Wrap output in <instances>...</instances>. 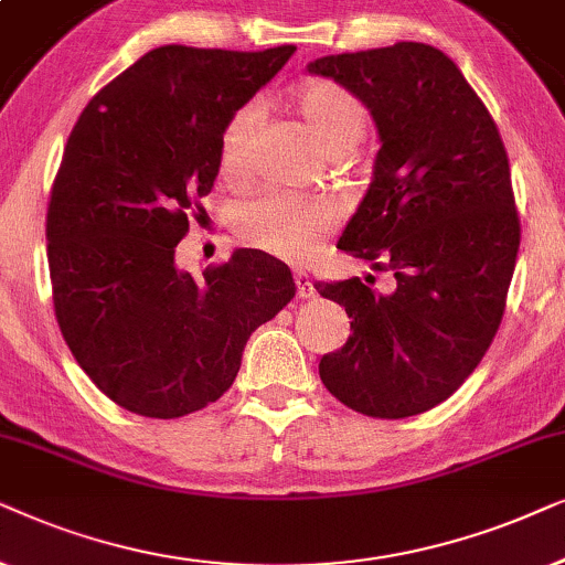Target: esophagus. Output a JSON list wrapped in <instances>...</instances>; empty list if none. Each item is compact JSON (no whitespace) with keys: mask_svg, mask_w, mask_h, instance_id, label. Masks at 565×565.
I'll return each mask as SVG.
<instances>
[{"mask_svg":"<svg viewBox=\"0 0 565 565\" xmlns=\"http://www.w3.org/2000/svg\"><path fill=\"white\" fill-rule=\"evenodd\" d=\"M295 284H297V297L299 299H315V297H318V289H315V284L305 274H297Z\"/></svg>","mask_w":565,"mask_h":565,"instance_id":"34e87169","label":"esophagus"}]
</instances>
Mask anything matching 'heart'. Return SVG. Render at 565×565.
Returning a JSON list of instances; mask_svg holds the SVG:
<instances>
[{
  "mask_svg": "<svg viewBox=\"0 0 565 565\" xmlns=\"http://www.w3.org/2000/svg\"><path fill=\"white\" fill-rule=\"evenodd\" d=\"M295 110L307 131L328 154L349 152L370 129V113L351 89L328 79H312L297 87ZM258 120V105L247 103L232 113L220 139V168L237 175L245 164L250 134ZM335 227V212L328 201L291 193H263L237 212L235 230L245 245L284 260H302L318 250Z\"/></svg>",
  "mask_w": 565,
  "mask_h": 565,
  "instance_id": "obj_1",
  "label": "heart"
}]
</instances>
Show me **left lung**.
<instances>
[{"label":"left lung","instance_id":"left-lung-1","mask_svg":"<svg viewBox=\"0 0 565 565\" xmlns=\"http://www.w3.org/2000/svg\"><path fill=\"white\" fill-rule=\"evenodd\" d=\"M307 72L351 89L377 124L372 185L338 247L395 274L390 295L356 276L315 284L351 318L320 380L364 416H418L470 377L501 326L519 250L507 149L457 64L426 43L322 56Z\"/></svg>","mask_w":565,"mask_h":565}]
</instances>
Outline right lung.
<instances>
[{"label":"right lung","instance_id":"add662e5","mask_svg":"<svg viewBox=\"0 0 565 565\" xmlns=\"http://www.w3.org/2000/svg\"><path fill=\"white\" fill-rule=\"evenodd\" d=\"M295 51L160 46L74 124L46 214L54 312L120 408L180 418L220 401L253 330L295 297L287 263L250 247L201 278L175 266L188 220L206 214L224 124Z\"/></svg>","mask_w":565,"mask_h":565}]
</instances>
